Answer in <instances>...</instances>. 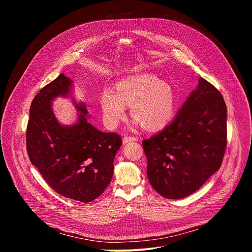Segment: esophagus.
<instances>
[{
  "instance_id": "34e87169",
  "label": "esophagus",
  "mask_w": 252,
  "mask_h": 252,
  "mask_svg": "<svg viewBox=\"0 0 252 252\" xmlns=\"http://www.w3.org/2000/svg\"><path fill=\"white\" fill-rule=\"evenodd\" d=\"M138 138L136 136H128V135H126L124 138H123V143L125 145V143H127L129 141H136Z\"/></svg>"
}]
</instances>
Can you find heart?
<instances>
[{"label":"heart","instance_id":"heart-1","mask_svg":"<svg viewBox=\"0 0 252 252\" xmlns=\"http://www.w3.org/2000/svg\"><path fill=\"white\" fill-rule=\"evenodd\" d=\"M130 105L135 125L154 130L163 127L174 112L172 88L151 74H140L120 81L116 92L106 90L100 98V109L106 126L115 128L126 116Z\"/></svg>","mask_w":252,"mask_h":252}]
</instances>
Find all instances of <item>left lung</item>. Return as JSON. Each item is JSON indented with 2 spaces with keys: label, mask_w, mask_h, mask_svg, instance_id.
Returning a JSON list of instances; mask_svg holds the SVG:
<instances>
[{
  "label": "left lung",
  "mask_w": 252,
  "mask_h": 252,
  "mask_svg": "<svg viewBox=\"0 0 252 252\" xmlns=\"http://www.w3.org/2000/svg\"><path fill=\"white\" fill-rule=\"evenodd\" d=\"M226 116L221 94L200 78L174 120L142 141L147 175L156 191L168 199L184 198L220 169L226 146Z\"/></svg>",
  "instance_id": "left-lung-1"
}]
</instances>
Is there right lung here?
<instances>
[{
	"label": "right lung",
	"mask_w": 252,
	"mask_h": 252,
	"mask_svg": "<svg viewBox=\"0 0 252 252\" xmlns=\"http://www.w3.org/2000/svg\"><path fill=\"white\" fill-rule=\"evenodd\" d=\"M74 82L61 74L34 96L27 127V151L32 164L61 195L82 202L98 197L110 185L121 136L102 132L91 125L87 105L74 96ZM67 97L75 104L78 119L63 125L55 118L52 102Z\"/></svg>",
	"instance_id": "1"
}]
</instances>
